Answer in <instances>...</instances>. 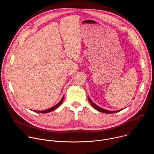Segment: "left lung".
I'll use <instances>...</instances> for the list:
<instances>
[{"label": "left lung", "instance_id": "8db88e82", "mask_svg": "<svg viewBox=\"0 0 154 154\" xmlns=\"http://www.w3.org/2000/svg\"><path fill=\"white\" fill-rule=\"evenodd\" d=\"M88 100H89V102L91 103V105H92L95 109H96L97 110H98V111H99V112H100L104 113H115L120 112V111L122 110V109H119V110H118V111H108V110H106V109H103V108H100V106H99L98 105H97L96 104H95V103L90 99V97H88Z\"/></svg>", "mask_w": 154, "mask_h": 154}]
</instances>
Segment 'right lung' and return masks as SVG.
I'll return each mask as SVG.
<instances>
[{"mask_svg":"<svg viewBox=\"0 0 154 154\" xmlns=\"http://www.w3.org/2000/svg\"><path fill=\"white\" fill-rule=\"evenodd\" d=\"M63 100H64V96H63V97L61 98L60 102H58L56 105H55V106H52V107H51V108H49V109H46V110H42V111H35V110L34 112H38V113H47L51 112H52V111H54V109H55L56 108H57L62 103Z\"/></svg>","mask_w":154,"mask_h":154,"instance_id":"1","label":"right lung"}]
</instances>
